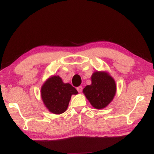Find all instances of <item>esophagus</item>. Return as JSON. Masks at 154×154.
<instances>
[{
    "label": "esophagus",
    "mask_w": 154,
    "mask_h": 154,
    "mask_svg": "<svg viewBox=\"0 0 154 154\" xmlns=\"http://www.w3.org/2000/svg\"><path fill=\"white\" fill-rule=\"evenodd\" d=\"M77 90H78V92H79V93H81V92H82V86H79V87H78V88H77Z\"/></svg>",
    "instance_id": "esophagus-1"
}]
</instances>
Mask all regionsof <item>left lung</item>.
I'll return each mask as SVG.
<instances>
[{
	"instance_id": "8db88e82",
	"label": "left lung",
	"mask_w": 154,
	"mask_h": 154,
	"mask_svg": "<svg viewBox=\"0 0 154 154\" xmlns=\"http://www.w3.org/2000/svg\"><path fill=\"white\" fill-rule=\"evenodd\" d=\"M92 84L83 89L84 94L94 108H106L112 101L116 93V84L112 77L105 72H95Z\"/></svg>"
}]
</instances>
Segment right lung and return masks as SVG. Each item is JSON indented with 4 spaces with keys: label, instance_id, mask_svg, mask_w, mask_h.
Listing matches in <instances>:
<instances>
[{
    "label": "right lung",
    "instance_id": "add662e5",
    "mask_svg": "<svg viewBox=\"0 0 154 154\" xmlns=\"http://www.w3.org/2000/svg\"><path fill=\"white\" fill-rule=\"evenodd\" d=\"M75 88L64 83L59 75L47 79L41 88L42 99L51 112L59 115L65 112L73 94H77Z\"/></svg>",
    "mask_w": 154,
    "mask_h": 154
}]
</instances>
